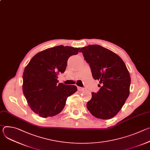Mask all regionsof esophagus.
Segmentation results:
<instances>
[{"mask_svg":"<svg viewBox=\"0 0 150 150\" xmlns=\"http://www.w3.org/2000/svg\"><path fill=\"white\" fill-rule=\"evenodd\" d=\"M78 90L79 91H82L83 90H85V89L84 88H82V87H78Z\"/></svg>","mask_w":150,"mask_h":150,"instance_id":"1","label":"esophagus"}]
</instances>
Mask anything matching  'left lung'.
Listing matches in <instances>:
<instances>
[{"instance_id":"obj_1","label":"left lung","mask_w":150,"mask_h":150,"mask_svg":"<svg viewBox=\"0 0 150 150\" xmlns=\"http://www.w3.org/2000/svg\"><path fill=\"white\" fill-rule=\"evenodd\" d=\"M79 52L89 64L93 78L100 83L98 91L91 93L87 108L97 118L111 119L120 110L129 95V73L118 55L100 45L85 46Z\"/></svg>"}]
</instances>
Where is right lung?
<instances>
[{
	"label": "right lung",
	"mask_w": 150,
	"mask_h": 150,
	"mask_svg": "<svg viewBox=\"0 0 150 150\" xmlns=\"http://www.w3.org/2000/svg\"><path fill=\"white\" fill-rule=\"evenodd\" d=\"M80 48L57 46L36 54L25 67L23 79L24 96L31 110L42 117L59 114L75 85L58 83L57 75L66 70L69 57Z\"/></svg>",
	"instance_id": "right-lung-1"
}]
</instances>
